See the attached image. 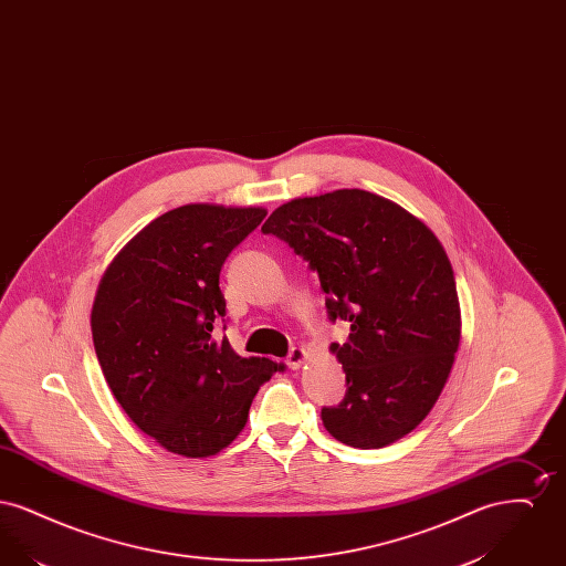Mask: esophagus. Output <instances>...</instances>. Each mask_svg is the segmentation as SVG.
<instances>
[{"instance_id": "1", "label": "esophagus", "mask_w": 566, "mask_h": 566, "mask_svg": "<svg viewBox=\"0 0 566 566\" xmlns=\"http://www.w3.org/2000/svg\"><path fill=\"white\" fill-rule=\"evenodd\" d=\"M305 350L303 348H298V346H295V348H291V352H289V356H286V365H289V369H293V371H296L301 365H303V360H305Z\"/></svg>"}]
</instances>
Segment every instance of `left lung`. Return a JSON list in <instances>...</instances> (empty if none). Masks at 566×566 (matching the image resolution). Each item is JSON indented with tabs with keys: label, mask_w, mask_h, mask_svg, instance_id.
<instances>
[{
	"label": "left lung",
	"mask_w": 566,
	"mask_h": 566,
	"mask_svg": "<svg viewBox=\"0 0 566 566\" xmlns=\"http://www.w3.org/2000/svg\"><path fill=\"white\" fill-rule=\"evenodd\" d=\"M261 231L318 273L328 318L350 323L348 342L331 344L346 395L323 407L324 429L360 450L413 431L460 344L454 271L431 229L376 192L342 189L280 206Z\"/></svg>",
	"instance_id": "obj_1"
}]
</instances>
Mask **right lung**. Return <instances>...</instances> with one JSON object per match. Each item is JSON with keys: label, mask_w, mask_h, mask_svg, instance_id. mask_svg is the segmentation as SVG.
<instances>
[{"label": "right lung", "mask_w": 566, "mask_h": 566, "mask_svg": "<svg viewBox=\"0 0 566 566\" xmlns=\"http://www.w3.org/2000/svg\"><path fill=\"white\" fill-rule=\"evenodd\" d=\"M265 216L214 203L169 210L114 256L99 282L91 331L104 377L135 427L171 454L224 450L259 388L284 371L214 339L227 314L220 270Z\"/></svg>", "instance_id": "add662e5"}]
</instances>
